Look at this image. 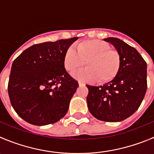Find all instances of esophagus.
Segmentation results:
<instances>
[{
  "label": "esophagus",
  "mask_w": 154,
  "mask_h": 154,
  "mask_svg": "<svg viewBox=\"0 0 154 154\" xmlns=\"http://www.w3.org/2000/svg\"><path fill=\"white\" fill-rule=\"evenodd\" d=\"M78 84H79V86H80V87H82V86L85 85V84H83V83H82V82H80V81L78 82Z\"/></svg>",
  "instance_id": "obj_1"
}]
</instances>
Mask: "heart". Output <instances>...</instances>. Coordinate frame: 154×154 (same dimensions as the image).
<instances>
[{
	"mask_svg": "<svg viewBox=\"0 0 154 154\" xmlns=\"http://www.w3.org/2000/svg\"><path fill=\"white\" fill-rule=\"evenodd\" d=\"M67 48L64 55V66L70 74L84 66L87 68L74 74V77L84 82L97 80L104 84L112 80L119 72L121 64L120 54L109 45L99 39H86Z\"/></svg>",
	"mask_w": 154,
	"mask_h": 154,
	"instance_id": "heart-1",
	"label": "heart"
}]
</instances>
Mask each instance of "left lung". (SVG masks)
<instances>
[{
	"label": "left lung",
	"instance_id": "1",
	"mask_svg": "<svg viewBox=\"0 0 154 154\" xmlns=\"http://www.w3.org/2000/svg\"><path fill=\"white\" fill-rule=\"evenodd\" d=\"M120 54L115 78L103 86L87 85L89 111L99 120L116 122L130 117L141 104L147 87L146 63L138 51L117 38H104Z\"/></svg>",
	"mask_w": 154,
	"mask_h": 154
}]
</instances>
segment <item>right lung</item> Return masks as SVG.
<instances>
[{"label":"right lung","instance_id":"1","mask_svg":"<svg viewBox=\"0 0 154 154\" xmlns=\"http://www.w3.org/2000/svg\"><path fill=\"white\" fill-rule=\"evenodd\" d=\"M77 37L33 45L14 61L8 94L20 117L35 125L57 122L67 113L78 83L64 66V55Z\"/></svg>","mask_w":154,"mask_h":154}]
</instances>
